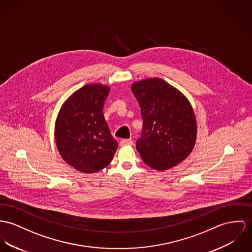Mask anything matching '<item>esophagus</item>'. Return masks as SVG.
I'll return each instance as SVG.
<instances>
[{
    "label": "esophagus",
    "instance_id": "obj_1",
    "mask_svg": "<svg viewBox=\"0 0 252 252\" xmlns=\"http://www.w3.org/2000/svg\"><path fill=\"white\" fill-rule=\"evenodd\" d=\"M133 144V142L130 140V139H123L121 142H120V145L121 146H131Z\"/></svg>",
    "mask_w": 252,
    "mask_h": 252
}]
</instances>
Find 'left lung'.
I'll use <instances>...</instances> for the list:
<instances>
[{
	"instance_id": "1",
	"label": "left lung",
	"mask_w": 252,
	"mask_h": 252,
	"mask_svg": "<svg viewBox=\"0 0 252 252\" xmlns=\"http://www.w3.org/2000/svg\"><path fill=\"white\" fill-rule=\"evenodd\" d=\"M132 93L141 107L143 129L136 149L144 162L164 171L182 162L194 149L196 121L192 105L161 78L134 82Z\"/></svg>"
}]
</instances>
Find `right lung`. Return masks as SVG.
Returning a JSON list of instances; mask_svg holds the SVG:
<instances>
[{
	"label": "right lung",
	"instance_id": "1",
	"mask_svg": "<svg viewBox=\"0 0 252 252\" xmlns=\"http://www.w3.org/2000/svg\"><path fill=\"white\" fill-rule=\"evenodd\" d=\"M110 88L87 84L62 105L56 121V143L66 163L81 173L102 170L113 159L118 143L103 116Z\"/></svg>",
	"mask_w": 252,
	"mask_h": 252
}]
</instances>
